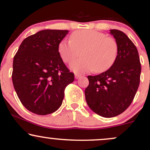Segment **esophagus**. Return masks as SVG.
<instances>
[{"instance_id":"obj_1","label":"esophagus","mask_w":150,"mask_h":150,"mask_svg":"<svg viewBox=\"0 0 150 150\" xmlns=\"http://www.w3.org/2000/svg\"><path fill=\"white\" fill-rule=\"evenodd\" d=\"M81 76H82V75H81V74H79V73H75V79H79V78L81 77Z\"/></svg>"}]
</instances>
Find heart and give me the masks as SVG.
I'll use <instances>...</instances> for the list:
<instances>
[{"label":"heart","mask_w":150,"mask_h":150,"mask_svg":"<svg viewBox=\"0 0 150 150\" xmlns=\"http://www.w3.org/2000/svg\"><path fill=\"white\" fill-rule=\"evenodd\" d=\"M70 39L59 43L58 52L65 63H71L83 55V57L71 64V69L75 72L94 70L95 73H103L116 62L119 45L115 38L98 31L85 29L74 31Z\"/></svg>","instance_id":"1"}]
</instances>
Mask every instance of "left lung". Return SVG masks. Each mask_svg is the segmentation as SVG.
<instances>
[{"label":"left lung","instance_id":"8db88e82","mask_svg":"<svg viewBox=\"0 0 150 150\" xmlns=\"http://www.w3.org/2000/svg\"><path fill=\"white\" fill-rule=\"evenodd\" d=\"M119 45V54L109 70L95 76L88 75L86 100L94 113L113 117L123 113L131 104L137 91L141 66L136 46L125 33L111 30Z\"/></svg>","mask_w":150,"mask_h":150}]
</instances>
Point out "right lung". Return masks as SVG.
Wrapping results in <instances>:
<instances>
[{
	"label": "right lung",
	"mask_w": 150,
	"mask_h": 150,
	"mask_svg": "<svg viewBox=\"0 0 150 150\" xmlns=\"http://www.w3.org/2000/svg\"><path fill=\"white\" fill-rule=\"evenodd\" d=\"M69 30H44L26 37L13 62L12 81L22 104L37 115L58 110L64 90L75 79L60 56L58 45Z\"/></svg>",
	"instance_id": "1"
}]
</instances>
